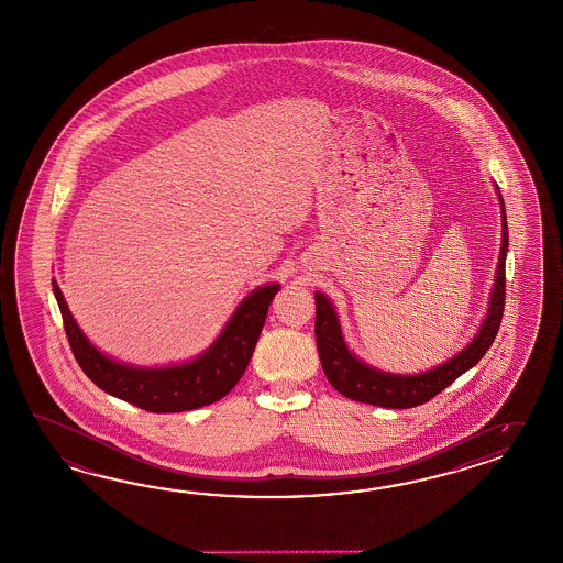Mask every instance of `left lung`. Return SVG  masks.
<instances>
[{
	"instance_id": "8db88e82",
	"label": "left lung",
	"mask_w": 563,
	"mask_h": 563,
	"mask_svg": "<svg viewBox=\"0 0 563 563\" xmlns=\"http://www.w3.org/2000/svg\"><path fill=\"white\" fill-rule=\"evenodd\" d=\"M500 207H503V247H500L497 279H495L493 300H490L486 320L476 339L472 340L462 353L450 358L444 365L435 366L433 371L406 377V375L380 373L361 363L349 353L342 340L332 303L322 294H316V346H318L324 375L336 391L349 399L368 404V406L409 409L433 399L438 393L444 391L448 385H452L462 373H466L483 358L484 353L497 339L498 327L505 312V291H507L505 260H507V247H509V229H507L503 198H500Z\"/></svg>"
}]
</instances>
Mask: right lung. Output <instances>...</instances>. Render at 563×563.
I'll return each instance as SVG.
<instances>
[{
  "label": "right lung",
  "mask_w": 563,
  "mask_h": 563,
  "mask_svg": "<svg viewBox=\"0 0 563 563\" xmlns=\"http://www.w3.org/2000/svg\"><path fill=\"white\" fill-rule=\"evenodd\" d=\"M53 289L70 351L82 373L99 389L152 413H178L214 404L235 387L253 356L265 316L279 286L272 284L255 289L241 301L209 353L188 365L168 368H133L107 358L80 332L56 282H53Z\"/></svg>",
  "instance_id": "right-lung-1"
}]
</instances>
